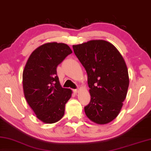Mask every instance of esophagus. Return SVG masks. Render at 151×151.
<instances>
[{
	"instance_id": "34e87169",
	"label": "esophagus",
	"mask_w": 151,
	"mask_h": 151,
	"mask_svg": "<svg viewBox=\"0 0 151 151\" xmlns=\"http://www.w3.org/2000/svg\"><path fill=\"white\" fill-rule=\"evenodd\" d=\"M73 92H74V93H78V92L79 91V89H73Z\"/></svg>"
}]
</instances>
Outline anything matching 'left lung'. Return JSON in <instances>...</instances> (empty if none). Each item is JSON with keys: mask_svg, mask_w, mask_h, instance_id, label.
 Here are the masks:
<instances>
[{"mask_svg": "<svg viewBox=\"0 0 151 151\" xmlns=\"http://www.w3.org/2000/svg\"><path fill=\"white\" fill-rule=\"evenodd\" d=\"M88 74L91 100L84 107L89 119L106 124L119 115L127 93L128 70L117 48L105 40H91L72 46Z\"/></svg>", "mask_w": 151, "mask_h": 151, "instance_id": "left-lung-1", "label": "left lung"}]
</instances>
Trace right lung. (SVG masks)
<instances>
[{
	"mask_svg": "<svg viewBox=\"0 0 151 151\" xmlns=\"http://www.w3.org/2000/svg\"><path fill=\"white\" fill-rule=\"evenodd\" d=\"M72 51L67 44L52 42L32 53L22 74L24 93L36 117L46 123L57 122L64 115L71 90L62 88L56 68Z\"/></svg>",
	"mask_w": 151,
	"mask_h": 151,
	"instance_id": "add662e5",
	"label": "right lung"
}]
</instances>
